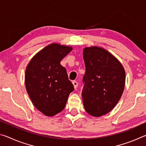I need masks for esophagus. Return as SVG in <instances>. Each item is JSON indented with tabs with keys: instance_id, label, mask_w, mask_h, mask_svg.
I'll list each match as a JSON object with an SVG mask.
<instances>
[{
	"instance_id": "obj_1",
	"label": "esophagus",
	"mask_w": 146,
	"mask_h": 146,
	"mask_svg": "<svg viewBox=\"0 0 146 146\" xmlns=\"http://www.w3.org/2000/svg\"><path fill=\"white\" fill-rule=\"evenodd\" d=\"M72 83H73V84L74 86V88H75V89H76V88L78 87V82H76V81L74 80V81H73Z\"/></svg>"
}]
</instances>
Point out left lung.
Returning <instances> with one entry per match:
<instances>
[{
    "mask_svg": "<svg viewBox=\"0 0 146 146\" xmlns=\"http://www.w3.org/2000/svg\"><path fill=\"white\" fill-rule=\"evenodd\" d=\"M82 97L86 112L100 117L111 111L124 90L125 73L117 58L97 46L85 48Z\"/></svg>",
    "mask_w": 146,
    "mask_h": 146,
    "instance_id": "left-lung-1",
    "label": "left lung"
}]
</instances>
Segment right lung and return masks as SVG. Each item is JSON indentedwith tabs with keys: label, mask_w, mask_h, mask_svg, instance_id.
<instances>
[{
	"label": "right lung",
	"mask_w": 146,
	"mask_h": 146,
	"mask_svg": "<svg viewBox=\"0 0 146 146\" xmlns=\"http://www.w3.org/2000/svg\"><path fill=\"white\" fill-rule=\"evenodd\" d=\"M72 50L70 46L51 44L35 55L25 73V84L30 99L38 110L52 117L64 110L74 90L60 61Z\"/></svg>",
	"instance_id": "obj_1"
}]
</instances>
